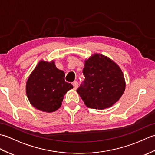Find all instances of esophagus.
<instances>
[{
    "label": "esophagus",
    "instance_id": "esophagus-1",
    "mask_svg": "<svg viewBox=\"0 0 155 155\" xmlns=\"http://www.w3.org/2000/svg\"><path fill=\"white\" fill-rule=\"evenodd\" d=\"M72 85H73V87H74V89L76 90L78 88V84L77 81H74V82H73V83H72Z\"/></svg>",
    "mask_w": 155,
    "mask_h": 155
}]
</instances>
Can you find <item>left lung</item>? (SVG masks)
<instances>
[{"mask_svg":"<svg viewBox=\"0 0 155 155\" xmlns=\"http://www.w3.org/2000/svg\"><path fill=\"white\" fill-rule=\"evenodd\" d=\"M85 79L77 89L88 108L103 110L120 99L126 87L120 68L110 58L94 54L84 61Z\"/></svg>","mask_w":155,"mask_h":155,"instance_id":"8db88e82","label":"left lung"}]
</instances>
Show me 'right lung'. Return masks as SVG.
<instances>
[{"label": "right lung", "mask_w": 155, "mask_h": 155, "mask_svg": "<svg viewBox=\"0 0 155 155\" xmlns=\"http://www.w3.org/2000/svg\"><path fill=\"white\" fill-rule=\"evenodd\" d=\"M64 72L54 61H41L28 77L26 93L30 103L37 109L52 113L61 107L64 94L73 88L64 81Z\"/></svg>", "instance_id": "obj_1"}]
</instances>
